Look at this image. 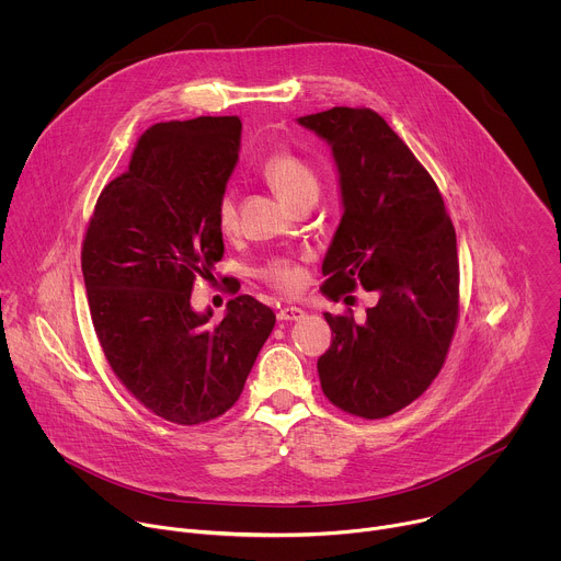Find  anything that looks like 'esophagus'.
Listing matches in <instances>:
<instances>
[{
    "label": "esophagus",
    "instance_id": "1",
    "mask_svg": "<svg viewBox=\"0 0 561 561\" xmlns=\"http://www.w3.org/2000/svg\"><path fill=\"white\" fill-rule=\"evenodd\" d=\"M304 317H306V312L301 308H297V306H286V308H282L277 312L279 322H297V319H304Z\"/></svg>",
    "mask_w": 561,
    "mask_h": 561
}]
</instances>
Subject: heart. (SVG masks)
I'll return each instance as SVG.
<instances>
[{
	"label": "heart",
	"instance_id": "1",
	"mask_svg": "<svg viewBox=\"0 0 561 561\" xmlns=\"http://www.w3.org/2000/svg\"><path fill=\"white\" fill-rule=\"evenodd\" d=\"M262 173H264L266 182L275 188V193L290 206L301 195L317 193V188H319L314 173L301 162L299 157H295L293 152H286V150L273 152L264 162ZM217 224L224 232H230L237 226V206H234V199L230 193H226L219 199ZM260 277L266 279L271 286L290 293L301 284V268L297 262H293L288 257H275V260H268L260 268Z\"/></svg>",
	"mask_w": 561,
	"mask_h": 561
}]
</instances>
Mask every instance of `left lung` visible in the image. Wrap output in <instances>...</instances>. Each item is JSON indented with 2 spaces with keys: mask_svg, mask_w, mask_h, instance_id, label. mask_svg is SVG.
<instances>
[{
  "mask_svg": "<svg viewBox=\"0 0 561 561\" xmlns=\"http://www.w3.org/2000/svg\"><path fill=\"white\" fill-rule=\"evenodd\" d=\"M299 126L331 146L342 219L327 251L322 293H377L357 324L324 312L331 348L317 370L342 411L379 420L409 407L442 370L459 299L455 228L411 148L370 108L335 106Z\"/></svg>",
  "mask_w": 561,
  "mask_h": 561,
  "instance_id": "8db88e82",
  "label": "left lung"
}]
</instances>
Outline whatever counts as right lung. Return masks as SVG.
Segmentation results:
<instances>
[{"label":"right lung","mask_w":561,"mask_h":561,"mask_svg":"<svg viewBox=\"0 0 561 561\" xmlns=\"http://www.w3.org/2000/svg\"><path fill=\"white\" fill-rule=\"evenodd\" d=\"M239 117L162 122L139 139L124 175L100 195L82 273L104 355L135 399L173 424L224 415L275 327L251 295L191 306L195 275L224 255L217 206L239 159Z\"/></svg>","instance_id":"1"}]
</instances>
